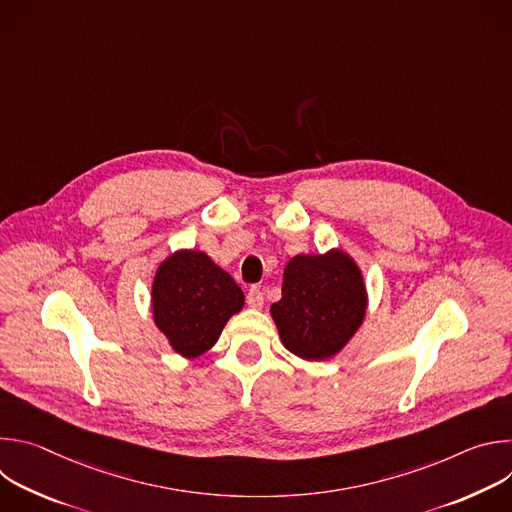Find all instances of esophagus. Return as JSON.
Wrapping results in <instances>:
<instances>
[{
  "label": "esophagus",
  "mask_w": 512,
  "mask_h": 512,
  "mask_svg": "<svg viewBox=\"0 0 512 512\" xmlns=\"http://www.w3.org/2000/svg\"><path fill=\"white\" fill-rule=\"evenodd\" d=\"M247 304L253 310H261L263 308V291L257 287H251L249 294H247Z\"/></svg>",
  "instance_id": "34e87169"
}]
</instances>
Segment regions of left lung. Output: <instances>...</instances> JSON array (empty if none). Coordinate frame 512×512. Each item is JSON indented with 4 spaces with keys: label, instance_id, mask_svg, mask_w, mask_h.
<instances>
[{
    "label": "left lung",
    "instance_id": "1",
    "mask_svg": "<svg viewBox=\"0 0 512 512\" xmlns=\"http://www.w3.org/2000/svg\"><path fill=\"white\" fill-rule=\"evenodd\" d=\"M369 308L358 263L342 249L291 257L281 300L271 306L281 344L304 360L336 356L362 326Z\"/></svg>",
    "mask_w": 512,
    "mask_h": 512
}]
</instances>
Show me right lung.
<instances>
[{"label":"right lung","instance_id":"add662e5","mask_svg":"<svg viewBox=\"0 0 512 512\" xmlns=\"http://www.w3.org/2000/svg\"><path fill=\"white\" fill-rule=\"evenodd\" d=\"M243 306V289L204 251L178 249L156 269L154 324L172 350L188 360L210 350Z\"/></svg>","mask_w":512,"mask_h":512}]
</instances>
